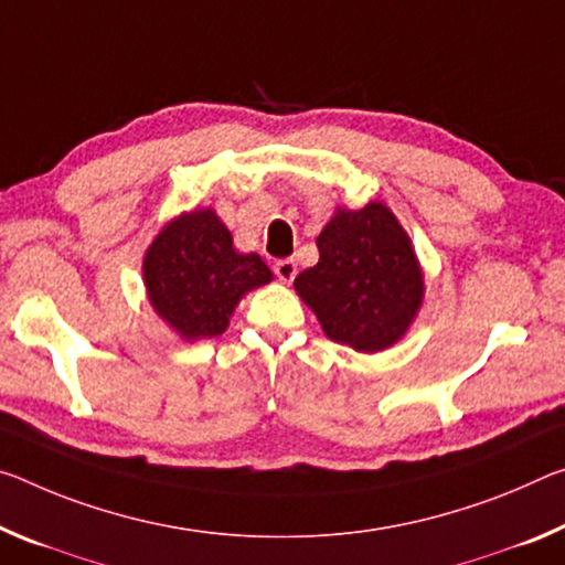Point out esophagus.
Masks as SVG:
<instances>
[{"instance_id": "1", "label": "esophagus", "mask_w": 565, "mask_h": 565, "mask_svg": "<svg viewBox=\"0 0 565 565\" xmlns=\"http://www.w3.org/2000/svg\"><path fill=\"white\" fill-rule=\"evenodd\" d=\"M274 271L279 276V281L289 284L294 281V276H297V262H294V258H281V262L274 264Z\"/></svg>"}]
</instances>
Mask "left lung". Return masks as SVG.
Masks as SVG:
<instances>
[{"instance_id": "left-lung-1", "label": "left lung", "mask_w": 565, "mask_h": 565, "mask_svg": "<svg viewBox=\"0 0 565 565\" xmlns=\"http://www.w3.org/2000/svg\"><path fill=\"white\" fill-rule=\"evenodd\" d=\"M319 262L297 276L303 303L331 342L382 352L407 334L425 297L407 231L380 201L337 209L317 238Z\"/></svg>"}]
</instances>
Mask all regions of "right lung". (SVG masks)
<instances>
[{
  "label": "right lung",
  "mask_w": 565,
  "mask_h": 565,
  "mask_svg": "<svg viewBox=\"0 0 565 565\" xmlns=\"http://www.w3.org/2000/svg\"><path fill=\"white\" fill-rule=\"evenodd\" d=\"M274 279L258 254H238L213 209L166 223L142 258L148 301L185 342L218 337L244 294Z\"/></svg>",
  "instance_id": "obj_1"
}]
</instances>
